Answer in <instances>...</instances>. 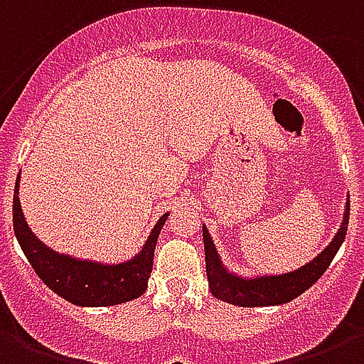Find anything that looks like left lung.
<instances>
[{"mask_svg":"<svg viewBox=\"0 0 364 364\" xmlns=\"http://www.w3.org/2000/svg\"><path fill=\"white\" fill-rule=\"evenodd\" d=\"M350 222V203L346 205L344 222L340 225L338 232L334 235L331 244L321 254L306 263L301 269L286 272L280 276H257V278H240L225 270L218 252L214 248L210 235L203 228V242H205V261H206V278L212 295L229 304L237 306H274L284 304L293 299H297L308 287H312L316 282L329 269L331 261L344 242Z\"/></svg>","mask_w":364,"mask_h":364,"instance_id":"1","label":"left lung"}]
</instances>
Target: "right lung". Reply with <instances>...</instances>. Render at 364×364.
Wrapping results in <instances>:
<instances>
[{"instance_id": "right-lung-1", "label": "right lung", "mask_w": 364, "mask_h": 364, "mask_svg": "<svg viewBox=\"0 0 364 364\" xmlns=\"http://www.w3.org/2000/svg\"><path fill=\"white\" fill-rule=\"evenodd\" d=\"M18 180L14 186L13 197L14 235L33 267L35 274L45 282L46 287H50L56 295L77 306H114L141 297L146 291L154 264V250L168 212L159 218L141 254L135 255L133 259L118 264L80 261L46 248L30 231L20 208Z\"/></svg>"}]
</instances>
